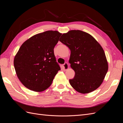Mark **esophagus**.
Masks as SVG:
<instances>
[{
  "label": "esophagus",
  "instance_id": "1",
  "mask_svg": "<svg viewBox=\"0 0 123 123\" xmlns=\"http://www.w3.org/2000/svg\"><path fill=\"white\" fill-rule=\"evenodd\" d=\"M63 69H64V70H67L69 69V65L67 62H66L65 64L63 65Z\"/></svg>",
  "mask_w": 123,
  "mask_h": 123
}]
</instances>
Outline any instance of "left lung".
<instances>
[{
    "instance_id": "8db88e82",
    "label": "left lung",
    "mask_w": 123,
    "mask_h": 123,
    "mask_svg": "<svg viewBox=\"0 0 123 123\" xmlns=\"http://www.w3.org/2000/svg\"><path fill=\"white\" fill-rule=\"evenodd\" d=\"M59 41L71 51L69 62L75 72V76L69 80L71 86L83 94L98 89L108 70L105 52L100 44L90 34L78 30L64 33Z\"/></svg>"
}]
</instances>
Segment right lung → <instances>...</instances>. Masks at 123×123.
<instances>
[{
	"label": "right lung",
	"mask_w": 123,
	"mask_h": 123,
	"mask_svg": "<svg viewBox=\"0 0 123 123\" xmlns=\"http://www.w3.org/2000/svg\"><path fill=\"white\" fill-rule=\"evenodd\" d=\"M62 34L57 31L37 34L25 41L15 56L14 66L17 76L29 90H46L61 70L56 62L54 48Z\"/></svg>",
	"instance_id": "add662e5"
}]
</instances>
